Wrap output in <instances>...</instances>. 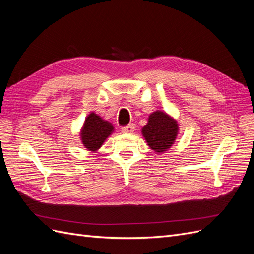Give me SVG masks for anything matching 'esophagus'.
I'll return each mask as SVG.
<instances>
[{"mask_svg":"<svg viewBox=\"0 0 254 254\" xmlns=\"http://www.w3.org/2000/svg\"><path fill=\"white\" fill-rule=\"evenodd\" d=\"M134 124H128L126 126H123L122 127V132L124 133H132L134 131Z\"/></svg>","mask_w":254,"mask_h":254,"instance_id":"esophagus-1","label":"esophagus"}]
</instances>
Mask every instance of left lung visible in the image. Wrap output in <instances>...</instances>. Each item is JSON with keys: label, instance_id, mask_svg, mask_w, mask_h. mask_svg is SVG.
<instances>
[{"label": "left lung", "instance_id": "left-lung-1", "mask_svg": "<svg viewBox=\"0 0 254 254\" xmlns=\"http://www.w3.org/2000/svg\"><path fill=\"white\" fill-rule=\"evenodd\" d=\"M142 132L150 148L160 153L174 144L178 132V125L166 113L156 111L150 114L147 125L144 126Z\"/></svg>", "mask_w": 254, "mask_h": 254}]
</instances>
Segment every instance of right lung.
<instances>
[{"mask_svg": "<svg viewBox=\"0 0 254 254\" xmlns=\"http://www.w3.org/2000/svg\"><path fill=\"white\" fill-rule=\"evenodd\" d=\"M113 126L95 113H91L84 122L81 130V140L86 148L94 151L101 147L105 140L111 134Z\"/></svg>", "mask_w": 254, "mask_h": 254, "instance_id": "add662e5", "label": "right lung"}]
</instances>
